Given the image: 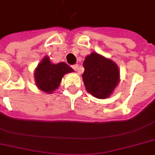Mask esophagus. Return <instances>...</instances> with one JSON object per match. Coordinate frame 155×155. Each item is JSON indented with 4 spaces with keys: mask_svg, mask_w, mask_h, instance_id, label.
<instances>
[{
    "mask_svg": "<svg viewBox=\"0 0 155 155\" xmlns=\"http://www.w3.org/2000/svg\"><path fill=\"white\" fill-rule=\"evenodd\" d=\"M72 68L75 71H78V68H79V65H78V64H75V65L72 66Z\"/></svg>",
    "mask_w": 155,
    "mask_h": 155,
    "instance_id": "esophagus-1",
    "label": "esophagus"
}]
</instances>
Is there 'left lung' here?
I'll use <instances>...</instances> for the list:
<instances>
[{
	"mask_svg": "<svg viewBox=\"0 0 155 155\" xmlns=\"http://www.w3.org/2000/svg\"><path fill=\"white\" fill-rule=\"evenodd\" d=\"M83 66V81L87 92L98 99L110 97L120 81V71L116 63L92 52L86 56Z\"/></svg>",
	"mask_w": 155,
	"mask_h": 155,
	"instance_id": "1",
	"label": "left lung"
}]
</instances>
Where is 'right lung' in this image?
<instances>
[{
  "label": "right lung",
  "instance_id": "1",
  "mask_svg": "<svg viewBox=\"0 0 155 155\" xmlns=\"http://www.w3.org/2000/svg\"><path fill=\"white\" fill-rule=\"evenodd\" d=\"M73 71L66 63L54 64L48 56H45L35 71V84L38 89L51 94L59 87L63 75Z\"/></svg>",
  "mask_w": 155,
  "mask_h": 155
}]
</instances>
